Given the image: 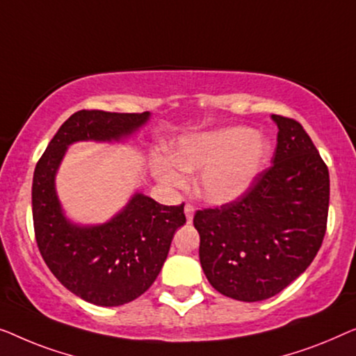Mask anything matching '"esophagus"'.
<instances>
[{
	"instance_id": "34e87169",
	"label": "esophagus",
	"mask_w": 356,
	"mask_h": 356,
	"mask_svg": "<svg viewBox=\"0 0 356 356\" xmlns=\"http://www.w3.org/2000/svg\"><path fill=\"white\" fill-rule=\"evenodd\" d=\"M184 211H185V218H187V222L190 224V222H192V219H193V214H195V208L192 207V204H185Z\"/></svg>"
}]
</instances>
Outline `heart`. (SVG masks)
Wrapping results in <instances>:
<instances>
[{
	"mask_svg": "<svg viewBox=\"0 0 356 356\" xmlns=\"http://www.w3.org/2000/svg\"><path fill=\"white\" fill-rule=\"evenodd\" d=\"M271 156V142L243 126L180 135L169 147V159L153 156L149 168L166 184L182 182V172H200L198 197L214 207L243 197Z\"/></svg>",
	"mask_w": 356,
	"mask_h": 356,
	"instance_id": "obj_1",
	"label": "heart"
}]
</instances>
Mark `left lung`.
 Listing matches in <instances>:
<instances>
[{"instance_id":"8db88e82","label":"left lung","mask_w":356,"mask_h":356,"mask_svg":"<svg viewBox=\"0 0 356 356\" xmlns=\"http://www.w3.org/2000/svg\"><path fill=\"white\" fill-rule=\"evenodd\" d=\"M273 166L237 202L197 211L200 263L219 293L271 298L305 273L326 234L329 171L297 121L276 116Z\"/></svg>"}]
</instances>
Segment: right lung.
I'll list each match as a JSON object with an SVG mask.
<instances>
[{
	"mask_svg": "<svg viewBox=\"0 0 356 356\" xmlns=\"http://www.w3.org/2000/svg\"><path fill=\"white\" fill-rule=\"evenodd\" d=\"M152 113L79 111L48 143L33 172L32 214L40 253L74 295L98 307H119L147 292L166 261L184 204H159L138 190L108 221L82 224L67 216L56 176L74 143H127Z\"/></svg>",
	"mask_w": 356,
	"mask_h": 356,
	"instance_id": "right-lung-1",
	"label": "right lung"
}]
</instances>
